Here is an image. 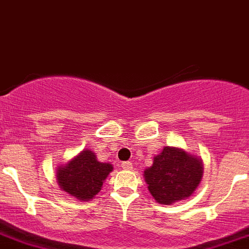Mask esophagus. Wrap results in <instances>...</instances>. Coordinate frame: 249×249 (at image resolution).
Instances as JSON below:
<instances>
[{
	"mask_svg": "<svg viewBox=\"0 0 249 249\" xmlns=\"http://www.w3.org/2000/svg\"><path fill=\"white\" fill-rule=\"evenodd\" d=\"M122 167L124 170H131L133 169V162H130V161H124L122 163Z\"/></svg>",
	"mask_w": 249,
	"mask_h": 249,
	"instance_id": "34e87169",
	"label": "esophagus"
}]
</instances>
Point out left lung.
Here are the masks:
<instances>
[{"label": "left lung", "instance_id": "8db88e82", "mask_svg": "<svg viewBox=\"0 0 249 249\" xmlns=\"http://www.w3.org/2000/svg\"><path fill=\"white\" fill-rule=\"evenodd\" d=\"M202 160L178 147H163L144 171L150 194L156 202L171 205L187 198L200 185Z\"/></svg>", "mask_w": 249, "mask_h": 249}]
</instances>
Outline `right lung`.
I'll return each mask as SVG.
<instances>
[{"label":"right lung","mask_w":249,"mask_h":249,"mask_svg":"<svg viewBox=\"0 0 249 249\" xmlns=\"http://www.w3.org/2000/svg\"><path fill=\"white\" fill-rule=\"evenodd\" d=\"M113 171V165L98 161L94 151L86 149L64 166L57 169V182L78 201H89L102 190L103 182Z\"/></svg>","instance_id":"right-lung-1"}]
</instances>
